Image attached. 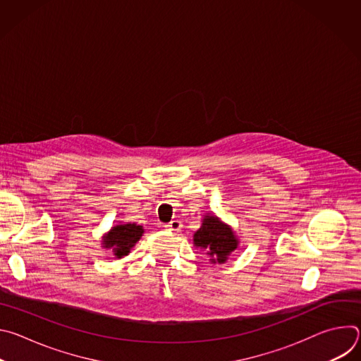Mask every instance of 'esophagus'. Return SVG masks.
I'll return each mask as SVG.
<instances>
[{"mask_svg":"<svg viewBox=\"0 0 361 361\" xmlns=\"http://www.w3.org/2000/svg\"><path fill=\"white\" fill-rule=\"evenodd\" d=\"M166 228L170 230V231H180L183 228V224L178 220H173L169 224H166Z\"/></svg>","mask_w":361,"mask_h":361,"instance_id":"34e87169","label":"esophagus"}]
</instances>
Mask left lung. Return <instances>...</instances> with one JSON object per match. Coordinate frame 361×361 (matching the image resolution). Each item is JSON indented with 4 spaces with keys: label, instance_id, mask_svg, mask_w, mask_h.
Masks as SVG:
<instances>
[{
    "label": "left lung",
    "instance_id": "obj_1",
    "mask_svg": "<svg viewBox=\"0 0 361 361\" xmlns=\"http://www.w3.org/2000/svg\"><path fill=\"white\" fill-rule=\"evenodd\" d=\"M192 244L195 248L207 251L210 263L224 264L231 252L237 250L240 240L231 226L221 221L216 214L207 213L192 235Z\"/></svg>",
    "mask_w": 361,
    "mask_h": 361
}]
</instances>
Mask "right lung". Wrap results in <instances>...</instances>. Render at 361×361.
Segmentation results:
<instances>
[{"mask_svg":"<svg viewBox=\"0 0 361 361\" xmlns=\"http://www.w3.org/2000/svg\"><path fill=\"white\" fill-rule=\"evenodd\" d=\"M144 234L142 226L135 223H120L113 226L107 234L101 238V247L111 250L116 259L128 255L131 248L140 241Z\"/></svg>","mask_w":361,"mask_h":361,"instance_id":"1","label":"right lung"}]
</instances>
